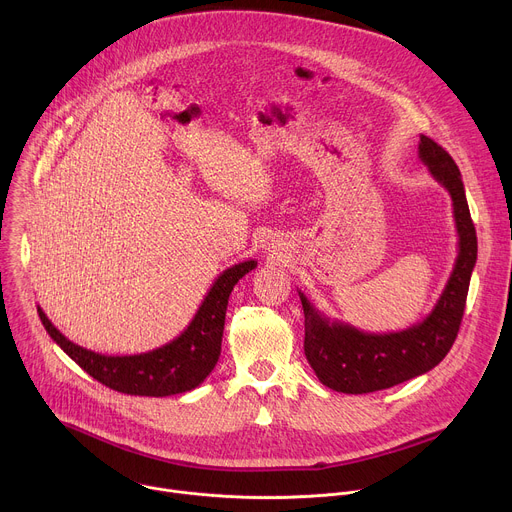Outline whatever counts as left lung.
I'll return each mask as SVG.
<instances>
[{"mask_svg": "<svg viewBox=\"0 0 512 512\" xmlns=\"http://www.w3.org/2000/svg\"><path fill=\"white\" fill-rule=\"evenodd\" d=\"M417 150L429 174L452 196L458 231L454 269L433 310L411 328L389 334H371L338 320L330 322L298 291L306 318V358L320 383L332 391L362 395L419 377L444 360L458 336L478 255L476 229L462 174L452 156L427 135L419 137Z\"/></svg>", "mask_w": 512, "mask_h": 512, "instance_id": "left-lung-1", "label": "left lung"}]
</instances>
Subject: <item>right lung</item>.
I'll list each match as a JSON object with an SVG mask.
<instances>
[{"mask_svg": "<svg viewBox=\"0 0 512 512\" xmlns=\"http://www.w3.org/2000/svg\"><path fill=\"white\" fill-rule=\"evenodd\" d=\"M257 267L249 259L225 269L216 277L188 328L172 342L141 354L109 356L70 342L42 312L38 316L50 338L75 360L83 371L105 387L139 397H170L196 389L221 356L229 296L241 277Z\"/></svg>", "mask_w": 512, "mask_h": 512, "instance_id": "right-lung-1", "label": "right lung"}]
</instances>
